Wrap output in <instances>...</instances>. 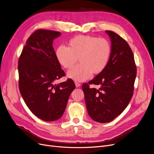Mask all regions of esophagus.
Returning <instances> with one entry per match:
<instances>
[{
	"label": "esophagus",
	"instance_id": "34e87169",
	"mask_svg": "<svg viewBox=\"0 0 154 154\" xmlns=\"http://www.w3.org/2000/svg\"><path fill=\"white\" fill-rule=\"evenodd\" d=\"M75 85H76V87H80L81 86V84L80 83H78V82H75Z\"/></svg>",
	"mask_w": 154,
	"mask_h": 154
}]
</instances>
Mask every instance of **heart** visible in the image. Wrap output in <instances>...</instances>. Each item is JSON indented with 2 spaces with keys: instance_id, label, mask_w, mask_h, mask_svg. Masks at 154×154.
Wrapping results in <instances>:
<instances>
[{
  "instance_id": "1",
  "label": "heart",
  "mask_w": 154,
  "mask_h": 154,
  "mask_svg": "<svg viewBox=\"0 0 154 154\" xmlns=\"http://www.w3.org/2000/svg\"><path fill=\"white\" fill-rule=\"evenodd\" d=\"M111 53L109 42L103 38L88 35H78L68 42V47L60 45L56 58L61 66L69 69L79 58L80 63L69 70V78L82 82L89 78L92 73L99 74L108 64Z\"/></svg>"
}]
</instances>
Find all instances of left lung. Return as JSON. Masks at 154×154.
Listing matches in <instances>:
<instances>
[{
	"label": "left lung",
	"instance_id": "obj_1",
	"mask_svg": "<svg viewBox=\"0 0 154 154\" xmlns=\"http://www.w3.org/2000/svg\"><path fill=\"white\" fill-rule=\"evenodd\" d=\"M110 38L111 53L104 71L82 85L88 114L95 122L108 123L123 112L131 100L137 69L132 51L122 37L105 31ZM90 85H100L99 90Z\"/></svg>",
	"mask_w": 154,
	"mask_h": 154
}]
</instances>
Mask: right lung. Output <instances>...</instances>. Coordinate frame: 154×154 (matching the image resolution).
Returning a JSON list of instances; mask_svg holds the SVG:
<instances>
[{
    "label": "right lung",
    "mask_w": 154,
    "mask_h": 154,
    "mask_svg": "<svg viewBox=\"0 0 154 154\" xmlns=\"http://www.w3.org/2000/svg\"><path fill=\"white\" fill-rule=\"evenodd\" d=\"M61 32L40 29L27 40L18 59V87L27 107L36 117L53 122L62 117L75 88L71 79L56 84L66 75L56 58L53 41Z\"/></svg>",
    "instance_id": "obj_1"
}]
</instances>
